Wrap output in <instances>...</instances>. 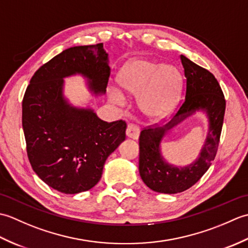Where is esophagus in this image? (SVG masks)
<instances>
[{
    "mask_svg": "<svg viewBox=\"0 0 248 248\" xmlns=\"http://www.w3.org/2000/svg\"><path fill=\"white\" fill-rule=\"evenodd\" d=\"M125 135H127L129 139L138 140L140 136V128L134 124H129L127 130H125Z\"/></svg>",
    "mask_w": 248,
    "mask_h": 248,
    "instance_id": "obj_1",
    "label": "esophagus"
}]
</instances>
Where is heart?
<instances>
[{
	"instance_id": "heart-1",
	"label": "heart",
	"mask_w": 248,
	"mask_h": 248,
	"mask_svg": "<svg viewBox=\"0 0 248 248\" xmlns=\"http://www.w3.org/2000/svg\"><path fill=\"white\" fill-rule=\"evenodd\" d=\"M183 78L173 65H161L154 61L135 57L121 66L116 82L121 93L136 94V107L146 119L157 120L175 107L182 87ZM110 99L121 104L124 96L113 91Z\"/></svg>"
}]
</instances>
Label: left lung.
Listing matches in <instances>:
<instances>
[{
  "instance_id": "8db88e82",
  "label": "left lung",
  "mask_w": 248,
  "mask_h": 248,
  "mask_svg": "<svg viewBox=\"0 0 248 248\" xmlns=\"http://www.w3.org/2000/svg\"><path fill=\"white\" fill-rule=\"evenodd\" d=\"M180 59L186 78V99L170 123L145 129L140 135V178L152 191L163 194L186 191L209 170L217 151L226 108L223 92L212 73L184 55ZM197 111L208 119L207 136L199 157L186 167L170 165L161 155V140L168 130Z\"/></svg>"
}]
</instances>
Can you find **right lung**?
<instances>
[{
  "label": "right lung",
  "instance_id": "1",
  "mask_svg": "<svg viewBox=\"0 0 248 248\" xmlns=\"http://www.w3.org/2000/svg\"><path fill=\"white\" fill-rule=\"evenodd\" d=\"M108 53L103 44L68 48L31 78L22 102L26 150L36 175L52 188L78 194L93 187L108 155L125 140L123 120L107 123L94 110L73 105L65 78L81 76L89 93H107Z\"/></svg>",
  "mask_w": 248,
  "mask_h": 248
}]
</instances>
